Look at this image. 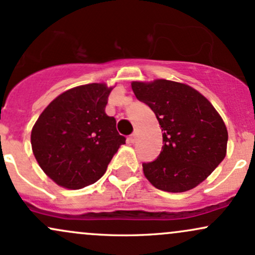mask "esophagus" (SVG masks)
I'll return each mask as SVG.
<instances>
[{
    "label": "esophagus",
    "instance_id": "1",
    "mask_svg": "<svg viewBox=\"0 0 255 255\" xmlns=\"http://www.w3.org/2000/svg\"><path fill=\"white\" fill-rule=\"evenodd\" d=\"M136 140V133H133L131 135H129V137H128V141L130 142V144H134Z\"/></svg>",
    "mask_w": 255,
    "mask_h": 255
}]
</instances>
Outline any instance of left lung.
I'll list each match as a JSON object with an SVG mask.
<instances>
[{"label":"left lung","instance_id":"obj_1","mask_svg":"<svg viewBox=\"0 0 255 255\" xmlns=\"http://www.w3.org/2000/svg\"><path fill=\"white\" fill-rule=\"evenodd\" d=\"M134 95L156 114L163 147L153 162L142 163L146 178L160 191H189L221 164L228 130L213 105L191 86L169 80L131 83Z\"/></svg>","mask_w":255,"mask_h":255}]
</instances>
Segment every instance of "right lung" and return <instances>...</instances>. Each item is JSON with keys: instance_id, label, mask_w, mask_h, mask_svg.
Here are the masks:
<instances>
[{"instance_id": "1", "label": "right lung", "mask_w": 255, "mask_h": 255, "mask_svg": "<svg viewBox=\"0 0 255 255\" xmlns=\"http://www.w3.org/2000/svg\"><path fill=\"white\" fill-rule=\"evenodd\" d=\"M111 90L104 84L74 87L55 98L32 128V151L58 186L80 189L95 183L126 137L105 114Z\"/></svg>"}]
</instances>
